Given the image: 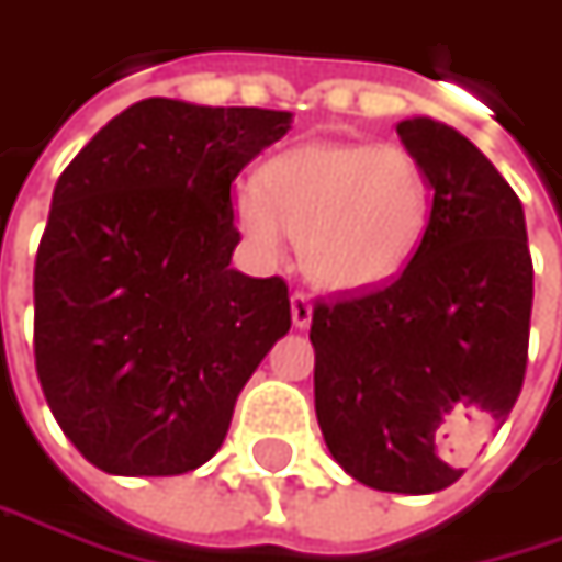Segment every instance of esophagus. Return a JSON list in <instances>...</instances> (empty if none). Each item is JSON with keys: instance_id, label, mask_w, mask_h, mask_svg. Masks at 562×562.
<instances>
[{"instance_id": "1", "label": "esophagus", "mask_w": 562, "mask_h": 562, "mask_svg": "<svg viewBox=\"0 0 562 562\" xmlns=\"http://www.w3.org/2000/svg\"><path fill=\"white\" fill-rule=\"evenodd\" d=\"M289 305H292V325L295 328H308L312 325V299L305 292H292Z\"/></svg>"}]
</instances>
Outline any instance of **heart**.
I'll return each instance as SVG.
<instances>
[{
  "instance_id": "b5f03b06",
  "label": "heart",
  "mask_w": 562,
  "mask_h": 562,
  "mask_svg": "<svg viewBox=\"0 0 562 562\" xmlns=\"http://www.w3.org/2000/svg\"><path fill=\"white\" fill-rule=\"evenodd\" d=\"M434 212V186L418 154L398 144L318 140L263 164L257 186L231 202L244 240L280 257L285 234L302 267L328 289L395 280L418 254Z\"/></svg>"
}]
</instances>
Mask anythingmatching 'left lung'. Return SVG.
Here are the masks:
<instances>
[{
  "label": "left lung",
  "mask_w": 562,
  "mask_h": 562,
  "mask_svg": "<svg viewBox=\"0 0 562 562\" xmlns=\"http://www.w3.org/2000/svg\"><path fill=\"white\" fill-rule=\"evenodd\" d=\"M395 131L431 173V225L392 282L315 302V412L357 483L428 495L521 395L535 263L521 199L473 140L434 119Z\"/></svg>",
  "instance_id": "8db88e82"
}]
</instances>
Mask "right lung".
<instances>
[{"label": "right lung", "mask_w": 562, "mask_h": 562, "mask_svg": "<svg viewBox=\"0 0 562 562\" xmlns=\"http://www.w3.org/2000/svg\"><path fill=\"white\" fill-rule=\"evenodd\" d=\"M289 122L144 99L57 179L34 260V367L92 467L179 476L212 460L289 331L285 280L231 270V182Z\"/></svg>", "instance_id": "right-lung-1"}]
</instances>
